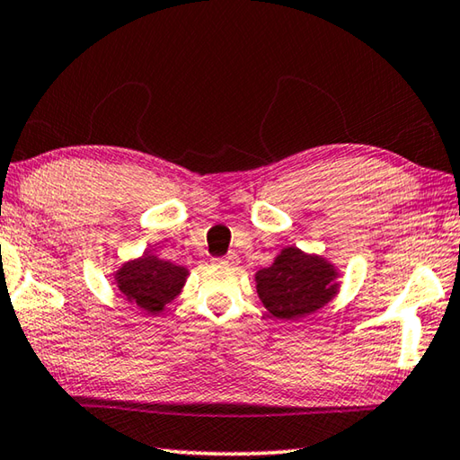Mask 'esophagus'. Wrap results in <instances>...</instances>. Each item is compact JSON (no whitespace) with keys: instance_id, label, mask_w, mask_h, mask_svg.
I'll return each mask as SVG.
<instances>
[{"instance_id":"esophagus-1","label":"esophagus","mask_w":460,"mask_h":460,"mask_svg":"<svg viewBox=\"0 0 460 460\" xmlns=\"http://www.w3.org/2000/svg\"><path fill=\"white\" fill-rule=\"evenodd\" d=\"M213 263H215V266H221V268H235L239 263V258L235 253H229V255H225V258L213 260Z\"/></svg>"}]
</instances>
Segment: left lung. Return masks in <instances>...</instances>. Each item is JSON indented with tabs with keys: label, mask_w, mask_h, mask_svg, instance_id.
Here are the masks:
<instances>
[{
	"label": "left lung",
	"mask_w": 460,
	"mask_h": 460,
	"mask_svg": "<svg viewBox=\"0 0 460 460\" xmlns=\"http://www.w3.org/2000/svg\"><path fill=\"white\" fill-rule=\"evenodd\" d=\"M339 270L323 255L284 247L271 266L255 274V288L268 313L284 321L313 314L339 294Z\"/></svg>",
	"instance_id": "left-lung-1"
}]
</instances>
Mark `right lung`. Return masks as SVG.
<instances>
[{
  "mask_svg": "<svg viewBox=\"0 0 460 460\" xmlns=\"http://www.w3.org/2000/svg\"><path fill=\"white\" fill-rule=\"evenodd\" d=\"M186 278L189 270L184 266L160 260L152 252H144V255L121 263L113 271V282L123 298L147 314H160L168 302L181 296Z\"/></svg>",
  "mask_w": 460,
  "mask_h": 460,
  "instance_id": "1",
  "label": "right lung"
}]
</instances>
